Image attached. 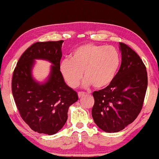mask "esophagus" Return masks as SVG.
I'll list each match as a JSON object with an SVG mask.
<instances>
[{
  "mask_svg": "<svg viewBox=\"0 0 159 159\" xmlns=\"http://www.w3.org/2000/svg\"><path fill=\"white\" fill-rule=\"evenodd\" d=\"M85 94H86V93H84V92H79L78 93V96H79V98H82V96H84Z\"/></svg>",
  "mask_w": 159,
  "mask_h": 159,
  "instance_id": "esophagus-1",
  "label": "esophagus"
}]
</instances>
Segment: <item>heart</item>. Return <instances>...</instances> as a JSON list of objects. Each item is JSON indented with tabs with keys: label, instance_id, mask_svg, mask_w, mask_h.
<instances>
[{
	"label": "heart",
	"instance_id": "1",
	"mask_svg": "<svg viewBox=\"0 0 159 159\" xmlns=\"http://www.w3.org/2000/svg\"><path fill=\"white\" fill-rule=\"evenodd\" d=\"M121 56L112 46L88 43L74 51L71 58H65L59 69L64 81L75 88L83 77L84 86L100 89L107 87L114 80L121 65Z\"/></svg>",
	"mask_w": 159,
	"mask_h": 159
}]
</instances>
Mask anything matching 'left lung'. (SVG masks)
<instances>
[{
    "label": "left lung",
    "instance_id": "obj_1",
    "mask_svg": "<svg viewBox=\"0 0 159 159\" xmlns=\"http://www.w3.org/2000/svg\"><path fill=\"white\" fill-rule=\"evenodd\" d=\"M121 64L106 88L93 93L92 116L100 129L117 132L133 122L140 114L148 87L146 67L135 51L119 43Z\"/></svg>",
    "mask_w": 159,
    "mask_h": 159
}]
</instances>
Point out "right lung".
Wrapping results in <instances>:
<instances>
[{
  "mask_svg": "<svg viewBox=\"0 0 159 159\" xmlns=\"http://www.w3.org/2000/svg\"><path fill=\"white\" fill-rule=\"evenodd\" d=\"M64 40L38 42L26 50L13 73L12 94L24 121L34 132L51 135L66 123L68 109L77 101V93L65 83L60 72ZM35 59L53 64L47 81L36 82L31 76Z\"/></svg>",
  "mask_w": 159,
  "mask_h": 159,
  "instance_id": "obj_1",
  "label": "right lung"
}]
</instances>
